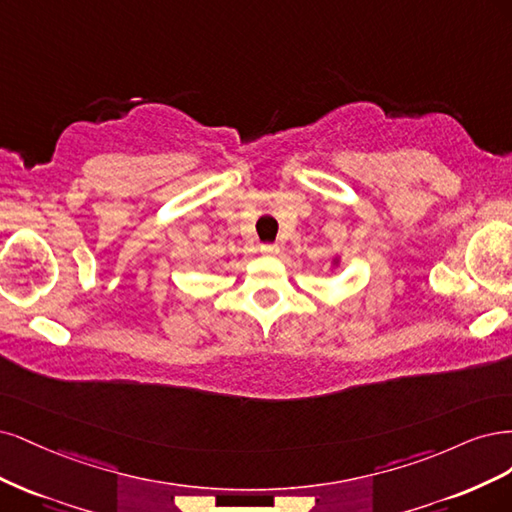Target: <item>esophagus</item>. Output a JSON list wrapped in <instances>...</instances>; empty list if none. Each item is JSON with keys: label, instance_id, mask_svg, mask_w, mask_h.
<instances>
[{"label": "esophagus", "instance_id": "34e87169", "mask_svg": "<svg viewBox=\"0 0 512 512\" xmlns=\"http://www.w3.org/2000/svg\"><path fill=\"white\" fill-rule=\"evenodd\" d=\"M259 251H261V255H266V257H276L280 253L278 244H261Z\"/></svg>", "mask_w": 512, "mask_h": 512}]
</instances>
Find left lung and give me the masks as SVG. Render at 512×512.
Masks as SVG:
<instances>
[{
    "label": "left lung",
    "instance_id": "8db88e82",
    "mask_svg": "<svg viewBox=\"0 0 512 512\" xmlns=\"http://www.w3.org/2000/svg\"><path fill=\"white\" fill-rule=\"evenodd\" d=\"M338 268H340V257L334 255V257H332V270H338Z\"/></svg>",
    "mask_w": 512,
    "mask_h": 512
}]
</instances>
